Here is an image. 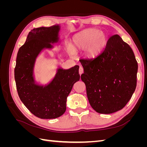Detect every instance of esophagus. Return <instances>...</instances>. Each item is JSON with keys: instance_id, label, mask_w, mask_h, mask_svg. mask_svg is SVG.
Wrapping results in <instances>:
<instances>
[{"instance_id": "obj_1", "label": "esophagus", "mask_w": 147, "mask_h": 147, "mask_svg": "<svg viewBox=\"0 0 147 147\" xmlns=\"http://www.w3.org/2000/svg\"><path fill=\"white\" fill-rule=\"evenodd\" d=\"M83 73V69L82 67L80 66L79 68V74H80V75H82Z\"/></svg>"}]
</instances>
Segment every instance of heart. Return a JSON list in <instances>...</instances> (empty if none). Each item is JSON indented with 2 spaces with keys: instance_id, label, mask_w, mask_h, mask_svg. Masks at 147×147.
I'll return each instance as SVG.
<instances>
[{
  "instance_id": "obj_1",
  "label": "heart",
  "mask_w": 147,
  "mask_h": 147,
  "mask_svg": "<svg viewBox=\"0 0 147 147\" xmlns=\"http://www.w3.org/2000/svg\"><path fill=\"white\" fill-rule=\"evenodd\" d=\"M106 35L96 29H87L75 34L67 46L69 54L74 55L75 51H84L89 58L95 57L103 50L106 44Z\"/></svg>"
}]
</instances>
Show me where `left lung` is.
Wrapping results in <instances>:
<instances>
[{"label": "left lung", "mask_w": 147, "mask_h": 147, "mask_svg": "<svg viewBox=\"0 0 147 147\" xmlns=\"http://www.w3.org/2000/svg\"><path fill=\"white\" fill-rule=\"evenodd\" d=\"M80 61L84 69L81 79L92 108L110 114L124 107L137 86L138 64L130 46L114 35L99 55Z\"/></svg>", "instance_id": "1"}]
</instances>
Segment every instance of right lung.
Segmentation results:
<instances>
[{
	"label": "right lung",
	"mask_w": 147,
	"mask_h": 147,
	"mask_svg": "<svg viewBox=\"0 0 147 147\" xmlns=\"http://www.w3.org/2000/svg\"><path fill=\"white\" fill-rule=\"evenodd\" d=\"M59 30V25L33 29L17 54L15 79L18 94L30 112L42 119L56 118L64 113L67 97L80 77L77 65L67 70L57 69L48 85L35 83L33 70L37 57L43 49H51V43L58 42Z\"/></svg>",
	"instance_id": "1"
}]
</instances>
